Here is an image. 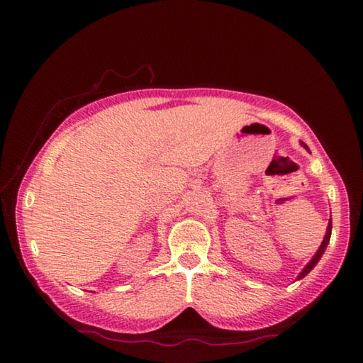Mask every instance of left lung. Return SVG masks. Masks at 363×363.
<instances>
[{
	"label": "left lung",
	"instance_id": "1",
	"mask_svg": "<svg viewBox=\"0 0 363 363\" xmlns=\"http://www.w3.org/2000/svg\"><path fill=\"white\" fill-rule=\"evenodd\" d=\"M301 144H303V143H301ZM303 145H304V149L309 150V147H307L306 144H303ZM330 237H331V219H330V223H328V227H327V233H325V237H323V242H322V245H320V247H318L317 253H315V255H314V257H312V259L309 261V264H307V266H306L303 270H301L299 275H298V280H299V279H303V277H306V275L309 274L311 270L315 267V264H317L318 261H320L322 255L325 253V250H327V245H328V242H330Z\"/></svg>",
	"mask_w": 363,
	"mask_h": 363
}]
</instances>
